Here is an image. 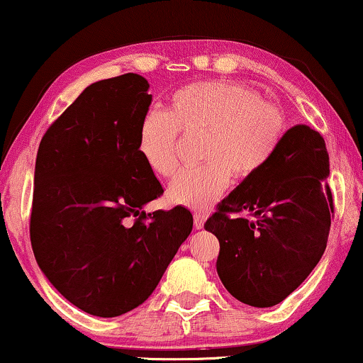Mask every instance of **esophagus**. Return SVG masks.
<instances>
[{"instance_id": "obj_1", "label": "esophagus", "mask_w": 363, "mask_h": 363, "mask_svg": "<svg viewBox=\"0 0 363 363\" xmlns=\"http://www.w3.org/2000/svg\"><path fill=\"white\" fill-rule=\"evenodd\" d=\"M206 221H208V214H206V213H194V226H196V229H203Z\"/></svg>"}]
</instances>
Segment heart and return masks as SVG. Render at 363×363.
Returning <instances> with one entry per match:
<instances>
[{
	"label": "heart",
	"mask_w": 363,
	"mask_h": 363,
	"mask_svg": "<svg viewBox=\"0 0 363 363\" xmlns=\"http://www.w3.org/2000/svg\"><path fill=\"white\" fill-rule=\"evenodd\" d=\"M177 130L204 134L201 157L208 162L182 169L167 187V199L191 209L218 201L231 172L245 179L266 166L284 134V117L258 91L233 82H197L174 91L166 113L150 110L137 135V150L155 176L176 171Z\"/></svg>",
	"instance_id": "b5f03b06"
}]
</instances>
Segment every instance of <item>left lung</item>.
<instances>
[{
  "mask_svg": "<svg viewBox=\"0 0 363 363\" xmlns=\"http://www.w3.org/2000/svg\"><path fill=\"white\" fill-rule=\"evenodd\" d=\"M323 137L298 123L277 152L245 177L206 221L219 240L216 261L224 288L242 303L268 308L293 293L325 253L333 197ZM245 212L247 216H228Z\"/></svg>",
  "mask_w": 363,
  "mask_h": 363,
  "instance_id": "obj_1",
  "label": "left lung"
}]
</instances>
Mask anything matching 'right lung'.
<instances>
[{
	"label": "right lung",
	"mask_w": 363,
	"mask_h": 363,
	"mask_svg": "<svg viewBox=\"0 0 363 363\" xmlns=\"http://www.w3.org/2000/svg\"><path fill=\"white\" fill-rule=\"evenodd\" d=\"M152 95L137 73L86 86L40 142L30 238L40 269L77 308L112 318L144 303L192 231L137 150Z\"/></svg>",
	"instance_id": "1"
}]
</instances>
